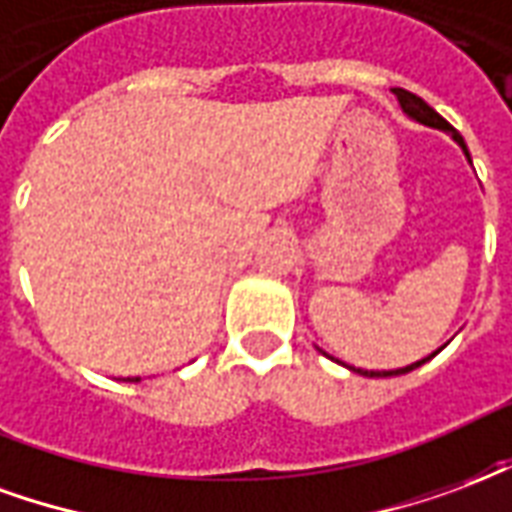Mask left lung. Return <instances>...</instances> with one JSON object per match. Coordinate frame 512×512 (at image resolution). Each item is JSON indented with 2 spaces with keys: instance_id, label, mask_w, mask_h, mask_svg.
<instances>
[{
  "instance_id": "obj_1",
  "label": "left lung",
  "mask_w": 512,
  "mask_h": 512,
  "mask_svg": "<svg viewBox=\"0 0 512 512\" xmlns=\"http://www.w3.org/2000/svg\"><path fill=\"white\" fill-rule=\"evenodd\" d=\"M393 92H395V98H398V103H401V108H404L409 117L417 119L420 125H428V128L447 130V133H450V136L458 141V147L464 149L466 158H469V149H466L464 138H461V133H458V130H455L445 117H439L434 108L428 106L423 98H417L414 92H409V89H393ZM469 163H472V158H469ZM434 354H431V357H434ZM431 357H425V360H417V363L406 365V368H395V371H363V368H352V371H357V374H363V376H401V374H409V371H414V368H420L423 363H428Z\"/></svg>"
}]
</instances>
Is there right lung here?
Here are the masks:
<instances>
[{"mask_svg": "<svg viewBox=\"0 0 512 512\" xmlns=\"http://www.w3.org/2000/svg\"><path fill=\"white\" fill-rule=\"evenodd\" d=\"M133 382H138V379H133Z\"/></svg>", "mask_w": 512, "mask_h": 512, "instance_id": "right-lung-1", "label": "right lung"}]
</instances>
